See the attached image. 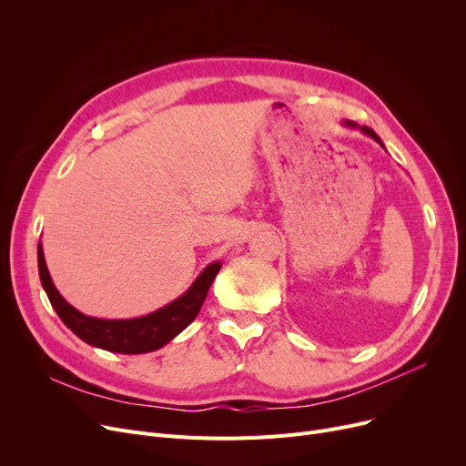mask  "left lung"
Wrapping results in <instances>:
<instances>
[{"instance_id":"8db88e82","label":"left lung","mask_w":466,"mask_h":466,"mask_svg":"<svg viewBox=\"0 0 466 466\" xmlns=\"http://www.w3.org/2000/svg\"><path fill=\"white\" fill-rule=\"evenodd\" d=\"M344 125H346V127H350V128H357V125H355V122H350V120H346V122H344ZM360 130H362V132H364L366 136H370L372 139H376V141H378L380 145H383V143H381V139H380V137L376 136V132H374V130H370L369 127H362Z\"/></svg>"}]
</instances>
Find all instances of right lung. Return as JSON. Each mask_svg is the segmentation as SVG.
<instances>
[{
	"instance_id": "right-lung-1",
	"label": "right lung",
	"mask_w": 466,
	"mask_h": 466,
	"mask_svg": "<svg viewBox=\"0 0 466 466\" xmlns=\"http://www.w3.org/2000/svg\"><path fill=\"white\" fill-rule=\"evenodd\" d=\"M37 264L41 285L62 323L94 348L127 355L160 350L169 339H174L181 330H185L198 315L208 290L220 270V262L209 264L185 295L149 315L136 317V319H97V317L81 313L64 300L46 270L41 243L37 246Z\"/></svg>"
}]
</instances>
